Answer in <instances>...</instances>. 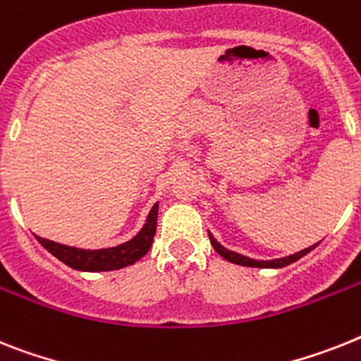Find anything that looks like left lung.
<instances>
[{"mask_svg": "<svg viewBox=\"0 0 361 361\" xmlns=\"http://www.w3.org/2000/svg\"><path fill=\"white\" fill-rule=\"evenodd\" d=\"M210 234V232H208ZM210 243L214 245V249H216L219 255L225 258V260L232 262V264H238V266H245V267H266V269H279V267H286V266H290V264H293V262L300 260L302 256L308 255L310 251H314L315 247H317V243L312 247H308V249H305V251H299V252H295V255H290V256H286V258H279V260H252V258H247V256H241L238 255V252L234 251H228V249H225L223 245H219L217 243L216 238L210 234Z\"/></svg>", "mask_w": 361, "mask_h": 361, "instance_id": "1", "label": "left lung"}]
</instances>
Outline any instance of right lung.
Wrapping results in <instances>:
<instances>
[{"mask_svg":"<svg viewBox=\"0 0 361 361\" xmlns=\"http://www.w3.org/2000/svg\"><path fill=\"white\" fill-rule=\"evenodd\" d=\"M157 216H159V204L151 208L144 228L136 234L130 241L121 243L118 247L110 249H97V251H86V249H77V247H68L55 243L51 240L37 236L42 247L47 249L59 260L64 262L66 266L79 271H112L121 269V267L133 266L144 255H147L149 247L153 243L154 232H157Z\"/></svg>","mask_w":361,"mask_h":361,"instance_id":"right-lung-1","label":"right lung"}]
</instances>
